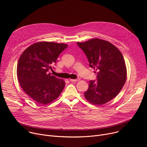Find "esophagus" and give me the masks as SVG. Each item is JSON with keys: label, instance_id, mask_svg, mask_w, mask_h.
<instances>
[{"label": "esophagus", "instance_id": "esophagus-1", "mask_svg": "<svg viewBox=\"0 0 147 147\" xmlns=\"http://www.w3.org/2000/svg\"><path fill=\"white\" fill-rule=\"evenodd\" d=\"M70 82H78L80 80V79H70L69 80Z\"/></svg>", "mask_w": 147, "mask_h": 147}]
</instances>
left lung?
I'll return each instance as SVG.
<instances>
[{"mask_svg": "<svg viewBox=\"0 0 147 147\" xmlns=\"http://www.w3.org/2000/svg\"><path fill=\"white\" fill-rule=\"evenodd\" d=\"M85 53L89 67L95 68L96 80H90L84 93L92 104L102 105L117 95L126 80L125 61L120 51L111 43L99 38L77 42Z\"/></svg>", "mask_w": 147, "mask_h": 147, "instance_id": "1", "label": "left lung"}]
</instances>
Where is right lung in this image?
I'll return each instance as SVG.
<instances>
[{
  "mask_svg": "<svg viewBox=\"0 0 147 147\" xmlns=\"http://www.w3.org/2000/svg\"><path fill=\"white\" fill-rule=\"evenodd\" d=\"M67 47L64 43L37 42L30 45L20 56L17 69L20 84L37 103L49 104L63 90L65 82L52 76L49 70Z\"/></svg>",
  "mask_w": 147,
  "mask_h": 147,
  "instance_id": "right-lung-1",
  "label": "right lung"
}]
</instances>
